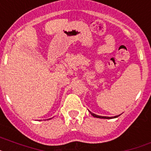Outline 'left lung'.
Instances as JSON below:
<instances>
[{
    "label": "left lung",
    "instance_id": "8db88e82",
    "mask_svg": "<svg viewBox=\"0 0 151 151\" xmlns=\"http://www.w3.org/2000/svg\"><path fill=\"white\" fill-rule=\"evenodd\" d=\"M91 112V111H90ZM91 115L93 116H94V117H97V118H103V119H111V118H116V117H117V116H119L120 115H116V116H99V115H97L95 114H93V113H91Z\"/></svg>",
    "mask_w": 151,
    "mask_h": 151
}]
</instances>
